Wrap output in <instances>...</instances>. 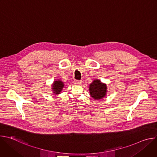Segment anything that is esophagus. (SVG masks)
<instances>
[{
  "label": "esophagus",
  "instance_id": "obj_1",
  "mask_svg": "<svg viewBox=\"0 0 157 157\" xmlns=\"http://www.w3.org/2000/svg\"><path fill=\"white\" fill-rule=\"evenodd\" d=\"M74 83H75V84H81L82 83V81H79V80H75Z\"/></svg>",
  "mask_w": 157,
  "mask_h": 157
}]
</instances>
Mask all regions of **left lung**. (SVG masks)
<instances>
[{
  "mask_svg": "<svg viewBox=\"0 0 157 157\" xmlns=\"http://www.w3.org/2000/svg\"><path fill=\"white\" fill-rule=\"evenodd\" d=\"M107 87L101 81L94 80L89 86V93L91 96L95 99H100L105 96Z\"/></svg>",
  "mask_w": 157,
  "mask_h": 157,
  "instance_id": "left-lung-1",
  "label": "left lung"
}]
</instances>
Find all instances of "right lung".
Masks as SVG:
<instances>
[{
    "label": "right lung",
    "mask_w": 157,
    "mask_h": 157,
    "mask_svg": "<svg viewBox=\"0 0 157 157\" xmlns=\"http://www.w3.org/2000/svg\"><path fill=\"white\" fill-rule=\"evenodd\" d=\"M64 84L61 81L58 80L55 81L53 84V90L54 91V93L55 94H59L61 91L62 90V89L63 88Z\"/></svg>",
    "instance_id": "obj_1"
}]
</instances>
